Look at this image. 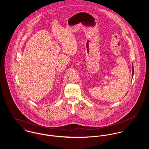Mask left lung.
<instances>
[{
	"label": "left lung",
	"instance_id": "obj_1",
	"mask_svg": "<svg viewBox=\"0 0 149 149\" xmlns=\"http://www.w3.org/2000/svg\"><path fill=\"white\" fill-rule=\"evenodd\" d=\"M133 75H134V66L132 64V78H133Z\"/></svg>",
	"mask_w": 149,
	"mask_h": 149
}]
</instances>
